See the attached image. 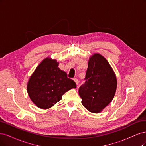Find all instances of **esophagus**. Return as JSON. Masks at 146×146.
Returning a JSON list of instances; mask_svg holds the SVG:
<instances>
[{"instance_id": "obj_1", "label": "esophagus", "mask_w": 146, "mask_h": 146, "mask_svg": "<svg viewBox=\"0 0 146 146\" xmlns=\"http://www.w3.org/2000/svg\"><path fill=\"white\" fill-rule=\"evenodd\" d=\"M73 80H74V81L76 82V85L78 86V79H76V78H73Z\"/></svg>"}]
</instances>
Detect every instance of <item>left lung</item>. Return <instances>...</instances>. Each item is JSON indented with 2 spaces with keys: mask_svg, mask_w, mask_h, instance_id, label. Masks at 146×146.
<instances>
[{
  "mask_svg": "<svg viewBox=\"0 0 146 146\" xmlns=\"http://www.w3.org/2000/svg\"><path fill=\"white\" fill-rule=\"evenodd\" d=\"M85 83L79 88L82 104L89 111L98 113L113 98L117 86L116 78L108 61L100 54L90 58Z\"/></svg>",
  "mask_w": 146,
  "mask_h": 146,
  "instance_id": "1",
  "label": "left lung"
}]
</instances>
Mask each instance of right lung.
I'll list each match as a JSON object with an SVG mask.
<instances>
[{
  "mask_svg": "<svg viewBox=\"0 0 146 146\" xmlns=\"http://www.w3.org/2000/svg\"><path fill=\"white\" fill-rule=\"evenodd\" d=\"M56 60L45 59L31 76L27 92L37 107L47 109L62 99L64 94L76 84L67 78L65 72L59 69Z\"/></svg>",
  "mask_w": 146,
  "mask_h": 146,
  "instance_id": "right-lung-1",
  "label": "right lung"
}]
</instances>
